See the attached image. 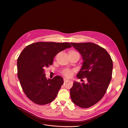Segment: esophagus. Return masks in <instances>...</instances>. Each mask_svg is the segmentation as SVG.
Here are the masks:
<instances>
[{"label":"esophagus","instance_id":"34e87169","mask_svg":"<svg viewBox=\"0 0 128 128\" xmlns=\"http://www.w3.org/2000/svg\"><path fill=\"white\" fill-rule=\"evenodd\" d=\"M69 80V79H67V78H64V81H67V80Z\"/></svg>","mask_w":128,"mask_h":128}]
</instances>
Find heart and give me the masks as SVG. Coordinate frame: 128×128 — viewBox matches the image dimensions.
Segmentation results:
<instances>
[{
	"mask_svg": "<svg viewBox=\"0 0 128 128\" xmlns=\"http://www.w3.org/2000/svg\"><path fill=\"white\" fill-rule=\"evenodd\" d=\"M70 52H76L74 51H70ZM74 71V69H70L66 68V69H64L62 71V73L65 76L68 77H70L73 75Z\"/></svg>",
	"mask_w": 128,
	"mask_h": 128,
	"instance_id": "b5f03b06",
	"label": "heart"
}]
</instances>
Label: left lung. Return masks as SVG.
<instances>
[{"instance_id": "obj_1", "label": "left lung", "mask_w": 128, "mask_h": 128, "mask_svg": "<svg viewBox=\"0 0 128 128\" xmlns=\"http://www.w3.org/2000/svg\"><path fill=\"white\" fill-rule=\"evenodd\" d=\"M70 44L81 54L83 61L77 77L86 78L88 81L86 84L73 82L70 90L71 98L77 106L88 108L98 103L106 94L112 79V61L104 48L92 42Z\"/></svg>"}]
</instances>
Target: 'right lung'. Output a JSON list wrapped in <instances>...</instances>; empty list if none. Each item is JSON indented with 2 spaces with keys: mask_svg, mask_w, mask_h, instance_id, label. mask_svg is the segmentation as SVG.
Segmentation results:
<instances>
[{
  "mask_svg": "<svg viewBox=\"0 0 128 128\" xmlns=\"http://www.w3.org/2000/svg\"><path fill=\"white\" fill-rule=\"evenodd\" d=\"M69 42H36L27 46L17 61L18 76L26 96L34 103L44 105L56 98L63 83L62 77L46 78L45 69L52 65L55 56L71 48Z\"/></svg>",
  "mask_w": 128,
  "mask_h": 128,
  "instance_id": "1",
  "label": "right lung"
}]
</instances>
